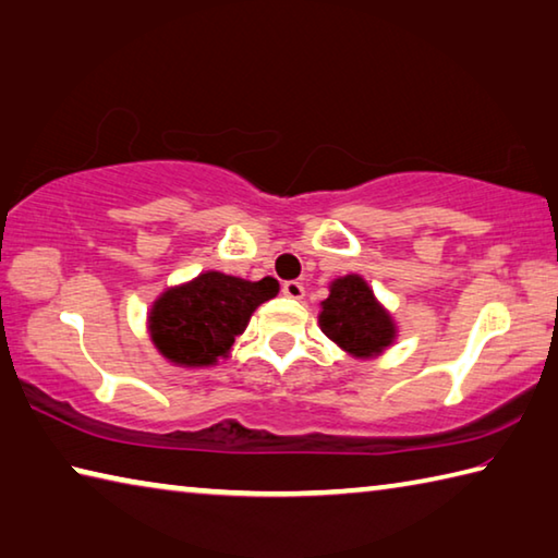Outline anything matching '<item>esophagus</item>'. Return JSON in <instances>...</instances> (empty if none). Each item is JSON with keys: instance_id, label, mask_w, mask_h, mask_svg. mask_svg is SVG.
<instances>
[{"instance_id": "obj_1", "label": "esophagus", "mask_w": 558, "mask_h": 558, "mask_svg": "<svg viewBox=\"0 0 558 558\" xmlns=\"http://www.w3.org/2000/svg\"><path fill=\"white\" fill-rule=\"evenodd\" d=\"M282 295L290 300H300L302 295H305V288H302V282H298V280H288V282H282Z\"/></svg>"}]
</instances>
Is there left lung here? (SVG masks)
<instances>
[{"mask_svg": "<svg viewBox=\"0 0 558 558\" xmlns=\"http://www.w3.org/2000/svg\"><path fill=\"white\" fill-rule=\"evenodd\" d=\"M319 329L356 359L379 356L393 344L396 325L376 302L364 278L344 276L332 280L329 298L319 310Z\"/></svg>", "mask_w": 558, "mask_h": 558, "instance_id": "8db88e82", "label": "left lung"}]
</instances>
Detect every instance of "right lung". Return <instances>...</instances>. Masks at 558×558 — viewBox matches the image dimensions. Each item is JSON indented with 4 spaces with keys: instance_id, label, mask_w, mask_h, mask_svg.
Here are the masks:
<instances>
[{
    "instance_id": "right-lung-1",
    "label": "right lung",
    "mask_w": 558,
    "mask_h": 558,
    "mask_svg": "<svg viewBox=\"0 0 558 558\" xmlns=\"http://www.w3.org/2000/svg\"><path fill=\"white\" fill-rule=\"evenodd\" d=\"M278 280L258 282L202 272L155 300L147 325L157 352L177 366H211L229 356L260 302L278 295Z\"/></svg>"
}]
</instances>
